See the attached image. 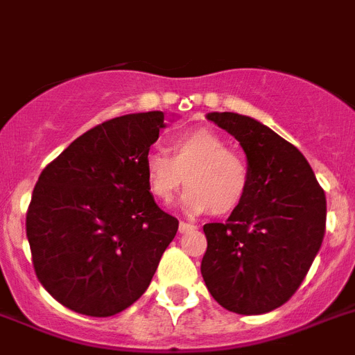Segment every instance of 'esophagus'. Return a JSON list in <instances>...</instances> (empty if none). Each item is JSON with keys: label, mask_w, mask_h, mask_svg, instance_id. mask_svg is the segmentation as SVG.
Here are the masks:
<instances>
[{"label": "esophagus", "mask_w": 355, "mask_h": 355, "mask_svg": "<svg viewBox=\"0 0 355 355\" xmlns=\"http://www.w3.org/2000/svg\"><path fill=\"white\" fill-rule=\"evenodd\" d=\"M195 229H196L195 225L187 223V221H180V223H178V232H180V234L191 232V230H195Z\"/></svg>", "instance_id": "1"}]
</instances>
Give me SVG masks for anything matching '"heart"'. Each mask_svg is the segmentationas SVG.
I'll use <instances>...</instances> for the list:
<instances>
[{
    "mask_svg": "<svg viewBox=\"0 0 355 355\" xmlns=\"http://www.w3.org/2000/svg\"><path fill=\"white\" fill-rule=\"evenodd\" d=\"M143 168L148 191L160 202H168L186 178L189 186L182 193L180 205L193 214L232 212L250 187L246 160L229 150V143L220 134L203 126L173 135L169 153L150 150Z\"/></svg>",
    "mask_w": 355,
    "mask_h": 355,
    "instance_id": "1",
    "label": "heart"
}]
</instances>
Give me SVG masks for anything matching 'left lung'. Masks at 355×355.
Instances as JSON below:
<instances>
[{"mask_svg": "<svg viewBox=\"0 0 355 355\" xmlns=\"http://www.w3.org/2000/svg\"><path fill=\"white\" fill-rule=\"evenodd\" d=\"M246 153L250 187L225 223L203 225L202 277L220 306L264 314L300 288L325 234V193L306 157L248 116L211 112Z\"/></svg>", "mask_w": 355, "mask_h": 355, "instance_id": "8db88e82", "label": "left lung"}]
</instances>
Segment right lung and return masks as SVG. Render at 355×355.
I'll use <instances>...</instances> for the list:
<instances>
[{
    "mask_svg": "<svg viewBox=\"0 0 355 355\" xmlns=\"http://www.w3.org/2000/svg\"><path fill=\"white\" fill-rule=\"evenodd\" d=\"M164 112L96 125L51 160L26 212L35 275L75 313L105 318L130 307L152 282L178 220L148 191L143 160Z\"/></svg>",
    "mask_w": 355,
    "mask_h": 355,
    "instance_id": "add662e5",
    "label": "right lung"
}]
</instances>
